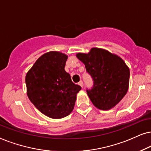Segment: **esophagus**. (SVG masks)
<instances>
[{"mask_svg": "<svg viewBox=\"0 0 151 151\" xmlns=\"http://www.w3.org/2000/svg\"><path fill=\"white\" fill-rule=\"evenodd\" d=\"M79 85L81 86V88H83V81H80L79 82Z\"/></svg>", "mask_w": 151, "mask_h": 151, "instance_id": "1", "label": "esophagus"}]
</instances>
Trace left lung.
Masks as SVG:
<instances>
[{
	"instance_id": "obj_1",
	"label": "left lung",
	"mask_w": 151,
	"mask_h": 151,
	"mask_svg": "<svg viewBox=\"0 0 151 151\" xmlns=\"http://www.w3.org/2000/svg\"><path fill=\"white\" fill-rule=\"evenodd\" d=\"M76 56L93 79V88L87 90L93 105L102 110L114 108L128 92V65L118 55L101 48L92 47L88 54L77 53Z\"/></svg>"
}]
</instances>
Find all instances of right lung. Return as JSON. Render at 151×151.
I'll return each mask as SVG.
<instances>
[{
    "instance_id": "obj_1",
    "label": "right lung",
    "mask_w": 151,
    "mask_h": 151,
    "mask_svg": "<svg viewBox=\"0 0 151 151\" xmlns=\"http://www.w3.org/2000/svg\"><path fill=\"white\" fill-rule=\"evenodd\" d=\"M68 57L60 52H46L26 74L28 98L40 112L52 119L69 115L81 89L65 72Z\"/></svg>"
}]
</instances>
